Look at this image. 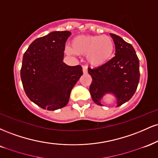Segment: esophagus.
<instances>
[{
    "instance_id": "esophagus-1",
    "label": "esophagus",
    "mask_w": 158,
    "mask_h": 158,
    "mask_svg": "<svg viewBox=\"0 0 158 158\" xmlns=\"http://www.w3.org/2000/svg\"><path fill=\"white\" fill-rule=\"evenodd\" d=\"M82 70H83V73H84L85 74L88 73V67L84 65V66L82 67Z\"/></svg>"
}]
</instances>
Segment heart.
<instances>
[{
  "label": "heart",
  "mask_w": 158,
  "mask_h": 158,
  "mask_svg": "<svg viewBox=\"0 0 158 158\" xmlns=\"http://www.w3.org/2000/svg\"><path fill=\"white\" fill-rule=\"evenodd\" d=\"M66 50L70 54L86 55L90 64L99 67L106 64L112 57L114 43L108 35H82L74 38L71 48H67Z\"/></svg>",
  "instance_id": "b5f03b06"
}]
</instances>
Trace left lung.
I'll return each instance as SVG.
<instances>
[{
  "label": "left lung",
  "mask_w": 158,
  "mask_h": 158,
  "mask_svg": "<svg viewBox=\"0 0 158 158\" xmlns=\"http://www.w3.org/2000/svg\"><path fill=\"white\" fill-rule=\"evenodd\" d=\"M115 44V56L106 64L96 68H88L92 82L90 93L98 106L107 93L114 94L117 107L128 102L135 94L139 80V64L131 44L119 36L110 33Z\"/></svg>",
  "instance_id": "left-lung-1"
}]
</instances>
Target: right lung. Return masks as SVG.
Returning a JSON list of instances; mask_svg holds the SVG:
<instances>
[{"label":"right lung","mask_w":158,"mask_h":158,"mask_svg":"<svg viewBox=\"0 0 158 158\" xmlns=\"http://www.w3.org/2000/svg\"><path fill=\"white\" fill-rule=\"evenodd\" d=\"M71 32L55 31L32 41L23 56L21 79L29 99L43 109L55 110L68 103L72 88L83 74L81 65L63 62Z\"/></svg>","instance_id":"1"}]
</instances>
